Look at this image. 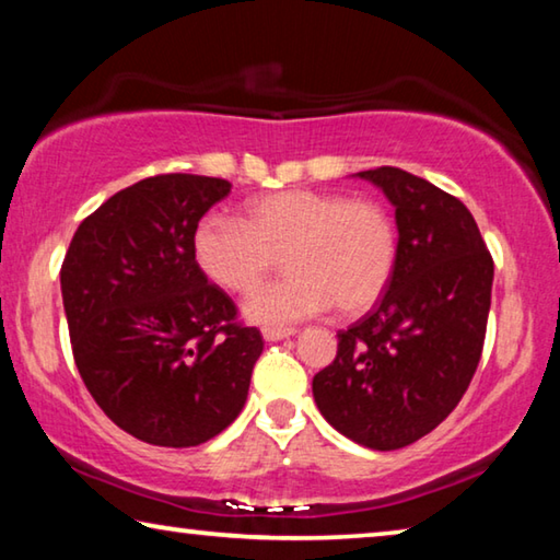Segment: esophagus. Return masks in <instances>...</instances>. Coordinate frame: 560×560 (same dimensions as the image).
Here are the masks:
<instances>
[{
    "instance_id": "esophagus-1",
    "label": "esophagus",
    "mask_w": 560,
    "mask_h": 560,
    "mask_svg": "<svg viewBox=\"0 0 560 560\" xmlns=\"http://www.w3.org/2000/svg\"><path fill=\"white\" fill-rule=\"evenodd\" d=\"M293 334H296V328H283V326H264L261 328L264 340H281V338H289Z\"/></svg>"
}]
</instances>
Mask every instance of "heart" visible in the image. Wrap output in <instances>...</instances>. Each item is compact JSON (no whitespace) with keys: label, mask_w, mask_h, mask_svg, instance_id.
Instances as JSON below:
<instances>
[{"label":"heart","mask_w":560,"mask_h":560,"mask_svg":"<svg viewBox=\"0 0 560 560\" xmlns=\"http://www.w3.org/2000/svg\"><path fill=\"white\" fill-rule=\"evenodd\" d=\"M192 257L205 277L249 293L277 269L287 279L246 301V316L279 326L316 316L336 303L360 314L383 296L397 261V230L375 200L316 189H281L246 202L242 220L207 214L195 224Z\"/></svg>","instance_id":"b5f03b06"}]
</instances>
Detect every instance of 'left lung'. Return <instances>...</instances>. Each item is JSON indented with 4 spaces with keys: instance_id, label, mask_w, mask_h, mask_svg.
<instances>
[{
    "instance_id": "8db88e82",
    "label": "left lung",
    "mask_w": 560,
    "mask_h": 560,
    "mask_svg": "<svg viewBox=\"0 0 560 560\" xmlns=\"http://www.w3.org/2000/svg\"><path fill=\"white\" fill-rule=\"evenodd\" d=\"M395 207L397 261L377 306L338 330L314 375L320 415L363 447L390 452L432 432L477 373L494 261L457 197L400 167L363 170Z\"/></svg>"
}]
</instances>
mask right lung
I'll list each match as a JSON object with an SVG mask.
<instances>
[{"label":"right lung","instance_id":"obj_1","mask_svg":"<svg viewBox=\"0 0 560 560\" xmlns=\"http://www.w3.org/2000/svg\"><path fill=\"white\" fill-rule=\"evenodd\" d=\"M222 177L170 173L120 189L79 224L61 264L75 368L122 432L197 447L236 420L261 334L192 257Z\"/></svg>","mask_w":560,"mask_h":560}]
</instances>
